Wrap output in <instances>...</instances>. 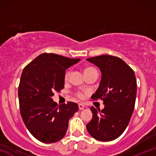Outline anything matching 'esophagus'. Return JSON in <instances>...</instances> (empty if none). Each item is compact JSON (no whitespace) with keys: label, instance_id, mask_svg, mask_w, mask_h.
Masks as SVG:
<instances>
[{"label":"esophagus","instance_id":"obj_1","mask_svg":"<svg viewBox=\"0 0 156 156\" xmlns=\"http://www.w3.org/2000/svg\"><path fill=\"white\" fill-rule=\"evenodd\" d=\"M78 108H79L80 110H82V109L84 108V105L82 103H78Z\"/></svg>","mask_w":156,"mask_h":156}]
</instances>
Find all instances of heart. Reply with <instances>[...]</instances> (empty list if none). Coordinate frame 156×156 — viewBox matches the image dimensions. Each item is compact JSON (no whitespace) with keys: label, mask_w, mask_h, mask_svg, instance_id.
<instances>
[{"label":"heart","mask_w":156,"mask_h":156,"mask_svg":"<svg viewBox=\"0 0 156 156\" xmlns=\"http://www.w3.org/2000/svg\"><path fill=\"white\" fill-rule=\"evenodd\" d=\"M94 69H96L95 68H94L93 67H87L84 69V74H86V73L90 72V71H92V70H94ZM70 74H71V71L69 70V69H67V71H66L65 73H64V80H67L69 79V76H70ZM76 95L77 98H78L79 99H83L84 98H85V95H84V94H83L82 92H78L76 94Z\"/></svg>","instance_id":"1"}]
</instances>
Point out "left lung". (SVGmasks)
<instances>
[{
    "instance_id": "obj_1",
    "label": "left lung",
    "mask_w": 156,
    "mask_h": 156,
    "mask_svg": "<svg viewBox=\"0 0 156 156\" xmlns=\"http://www.w3.org/2000/svg\"><path fill=\"white\" fill-rule=\"evenodd\" d=\"M101 69L102 78L92 99H101L105 108L91 107L92 119L87 125L89 133L99 141H112L126 129L133 112L136 96L135 73L122 59L101 55L87 59Z\"/></svg>"
}]
</instances>
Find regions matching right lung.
<instances>
[{"label": "right lung", "instance_id": "add662e5", "mask_svg": "<svg viewBox=\"0 0 156 156\" xmlns=\"http://www.w3.org/2000/svg\"><path fill=\"white\" fill-rule=\"evenodd\" d=\"M79 61L44 53L23 69L18 89L20 114L27 129L39 141L61 140L67 132L69 119L78 111L77 103L58 105L52 96L64 89L66 69Z\"/></svg>", "mask_w": 156, "mask_h": 156}]
</instances>
